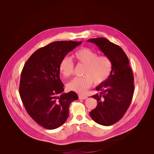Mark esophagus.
I'll return each instance as SVG.
<instances>
[{"mask_svg":"<svg viewBox=\"0 0 154 154\" xmlns=\"http://www.w3.org/2000/svg\"><path fill=\"white\" fill-rule=\"evenodd\" d=\"M79 98L80 99H83V100H85L86 99H87V97L85 96V95H79Z\"/></svg>","mask_w":154,"mask_h":154,"instance_id":"34e87169","label":"esophagus"}]
</instances>
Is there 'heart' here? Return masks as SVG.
<instances>
[{"label":"heart","mask_w":154,"mask_h":154,"mask_svg":"<svg viewBox=\"0 0 154 154\" xmlns=\"http://www.w3.org/2000/svg\"><path fill=\"white\" fill-rule=\"evenodd\" d=\"M74 57L79 63L85 66L82 78H75L68 84L69 90L83 94L94 82L95 85H100L106 81L110 76L112 63L106 55L98 56L97 52L89 48H81L77 51ZM59 70L66 77L74 74V66L69 57H63L59 63Z\"/></svg>","instance_id":"1"}]
</instances>
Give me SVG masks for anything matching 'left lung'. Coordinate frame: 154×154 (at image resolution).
I'll return each mask as SVG.
<instances>
[{"label":"left lung","instance_id":"8db88e82","mask_svg":"<svg viewBox=\"0 0 154 154\" xmlns=\"http://www.w3.org/2000/svg\"><path fill=\"white\" fill-rule=\"evenodd\" d=\"M112 63L111 74L106 81L96 87L98 93L91 97L97 106L90 112L91 118L99 124L112 125L122 118L130 106L134 91V75L127 56L119 45L104 37L91 38Z\"/></svg>","mask_w":154,"mask_h":154}]
</instances>
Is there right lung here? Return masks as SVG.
<instances>
[{
  "label": "right lung",
  "mask_w": 154,
  "mask_h": 154,
  "mask_svg": "<svg viewBox=\"0 0 154 154\" xmlns=\"http://www.w3.org/2000/svg\"><path fill=\"white\" fill-rule=\"evenodd\" d=\"M82 42L57 41L39 48L24 65L19 94L29 115L47 129H55L66 122L71 102L77 100L73 91L64 93L60 79L59 63Z\"/></svg>",
  "instance_id": "right-lung-1"
}]
</instances>
